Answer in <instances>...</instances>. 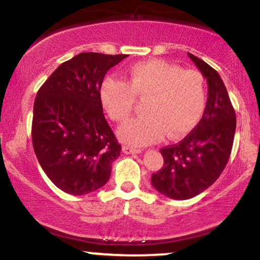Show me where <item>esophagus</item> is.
I'll use <instances>...</instances> for the list:
<instances>
[{
  "label": "esophagus",
  "instance_id": "obj_1",
  "mask_svg": "<svg viewBox=\"0 0 260 260\" xmlns=\"http://www.w3.org/2000/svg\"><path fill=\"white\" fill-rule=\"evenodd\" d=\"M122 150H123L124 154H139V153H142V149L129 147V145H123Z\"/></svg>",
  "mask_w": 260,
  "mask_h": 260
}]
</instances>
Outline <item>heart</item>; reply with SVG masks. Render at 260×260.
I'll use <instances>...</instances> for the list:
<instances>
[{"instance_id": "1", "label": "heart", "mask_w": 260, "mask_h": 260, "mask_svg": "<svg viewBox=\"0 0 260 260\" xmlns=\"http://www.w3.org/2000/svg\"><path fill=\"white\" fill-rule=\"evenodd\" d=\"M103 106L113 121H124L136 98L145 99L144 115L131 118L118 128L127 144L143 147L168 133L170 138L183 136L201 121L208 101L205 79L198 71H183L161 59L133 64L128 82L107 77L101 84Z\"/></svg>"}]
</instances>
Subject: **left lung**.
Listing matches in <instances>:
<instances>
[{
    "label": "left lung",
    "mask_w": 260,
    "mask_h": 260,
    "mask_svg": "<svg viewBox=\"0 0 260 260\" xmlns=\"http://www.w3.org/2000/svg\"><path fill=\"white\" fill-rule=\"evenodd\" d=\"M208 83V101L202 120L178 144L160 150L164 166L151 175L161 194L183 201L201 194L215 182L228 164L236 131V113L219 73L188 52Z\"/></svg>",
    "instance_id": "obj_1"
}]
</instances>
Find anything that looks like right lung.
Wrapping results in <instances>:
<instances>
[{"instance_id":"obj_1","label":"right lung","mask_w":260,"mask_h":260,"mask_svg":"<svg viewBox=\"0 0 260 260\" xmlns=\"http://www.w3.org/2000/svg\"><path fill=\"white\" fill-rule=\"evenodd\" d=\"M127 55L82 52L39 89L31 139L39 164L56 187L83 196L105 186L121 144L105 120L100 89L110 68Z\"/></svg>"}]
</instances>
